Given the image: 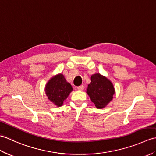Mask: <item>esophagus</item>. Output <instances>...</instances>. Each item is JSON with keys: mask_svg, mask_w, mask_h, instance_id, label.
Here are the masks:
<instances>
[{"mask_svg": "<svg viewBox=\"0 0 156 156\" xmlns=\"http://www.w3.org/2000/svg\"><path fill=\"white\" fill-rule=\"evenodd\" d=\"M77 89L78 90H84V86L83 85H81V86H79V87H77Z\"/></svg>", "mask_w": 156, "mask_h": 156, "instance_id": "obj_1", "label": "esophagus"}]
</instances>
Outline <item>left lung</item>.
<instances>
[{"label":"left lung","instance_id":"obj_1","mask_svg":"<svg viewBox=\"0 0 156 156\" xmlns=\"http://www.w3.org/2000/svg\"><path fill=\"white\" fill-rule=\"evenodd\" d=\"M87 93L97 108H103L110 102L115 94L114 86L101 74L91 76V82L88 85Z\"/></svg>","mask_w":156,"mask_h":156}]
</instances>
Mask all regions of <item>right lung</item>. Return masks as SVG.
<instances>
[{
	"label": "right lung",
	"instance_id": "obj_1",
	"mask_svg": "<svg viewBox=\"0 0 156 156\" xmlns=\"http://www.w3.org/2000/svg\"><path fill=\"white\" fill-rule=\"evenodd\" d=\"M72 90L71 84L66 81L62 74L52 77L46 84L45 88V93L49 100L58 107H61Z\"/></svg>",
	"mask_w": 156,
	"mask_h": 156
}]
</instances>
